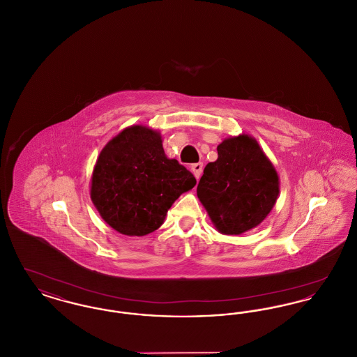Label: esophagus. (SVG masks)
I'll use <instances>...</instances> for the list:
<instances>
[{
  "instance_id": "obj_1",
  "label": "esophagus",
  "mask_w": 357,
  "mask_h": 357,
  "mask_svg": "<svg viewBox=\"0 0 357 357\" xmlns=\"http://www.w3.org/2000/svg\"><path fill=\"white\" fill-rule=\"evenodd\" d=\"M202 170H204V163H194V165H191V171H192V174H194V176L197 179L201 178Z\"/></svg>"
}]
</instances>
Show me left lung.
<instances>
[{"label": "left lung", "instance_id": "left-lung-1", "mask_svg": "<svg viewBox=\"0 0 357 357\" xmlns=\"http://www.w3.org/2000/svg\"><path fill=\"white\" fill-rule=\"evenodd\" d=\"M218 159L204 167L197 194L222 234H241L259 225L278 197V176L258 143L248 135L217 147Z\"/></svg>", "mask_w": 357, "mask_h": 357}]
</instances>
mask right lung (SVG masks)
<instances>
[{"mask_svg": "<svg viewBox=\"0 0 357 357\" xmlns=\"http://www.w3.org/2000/svg\"><path fill=\"white\" fill-rule=\"evenodd\" d=\"M197 185L194 175L169 159L158 132L132 126L99 155L91 199L102 220L124 236L155 231L178 197Z\"/></svg>", "mask_w": 357, "mask_h": 357, "instance_id": "obj_1", "label": "right lung"}]
</instances>
